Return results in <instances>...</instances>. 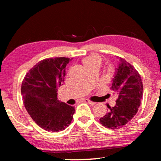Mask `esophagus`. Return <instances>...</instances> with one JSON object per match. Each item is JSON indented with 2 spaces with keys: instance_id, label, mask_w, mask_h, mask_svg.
Returning a JSON list of instances; mask_svg holds the SVG:
<instances>
[{
  "instance_id": "esophagus-1",
  "label": "esophagus",
  "mask_w": 161,
  "mask_h": 161,
  "mask_svg": "<svg viewBox=\"0 0 161 161\" xmlns=\"http://www.w3.org/2000/svg\"><path fill=\"white\" fill-rule=\"evenodd\" d=\"M84 102H86V103H89L90 105H94L96 104V103H94V102H92V101L89 100H88V99H85V100H84Z\"/></svg>"
}]
</instances>
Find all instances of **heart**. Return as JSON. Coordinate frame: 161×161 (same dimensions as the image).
<instances>
[{
	"mask_svg": "<svg viewBox=\"0 0 161 161\" xmlns=\"http://www.w3.org/2000/svg\"><path fill=\"white\" fill-rule=\"evenodd\" d=\"M82 62L86 67V69H88V68L96 67L99 68L100 66L102 63V58L98 55H90V56H88L85 57L82 60ZM107 74L108 75H111L114 72V68L112 66H109L106 69Z\"/></svg>",
	"mask_w": 161,
	"mask_h": 161,
	"instance_id": "obj_1",
	"label": "heart"
}]
</instances>
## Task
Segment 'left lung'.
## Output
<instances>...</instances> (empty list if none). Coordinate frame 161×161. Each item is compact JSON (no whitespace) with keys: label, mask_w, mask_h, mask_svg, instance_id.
Masks as SVG:
<instances>
[{"label":"left lung","mask_w":161,"mask_h":161,"mask_svg":"<svg viewBox=\"0 0 161 161\" xmlns=\"http://www.w3.org/2000/svg\"><path fill=\"white\" fill-rule=\"evenodd\" d=\"M111 89L118 94L114 107L100 119L103 126L111 130L121 128L137 113L143 97V83L140 74L124 58H119Z\"/></svg>","instance_id":"8db88e82"}]
</instances>
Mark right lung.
Segmentation results:
<instances>
[{
    "mask_svg": "<svg viewBox=\"0 0 161 161\" xmlns=\"http://www.w3.org/2000/svg\"><path fill=\"white\" fill-rule=\"evenodd\" d=\"M70 61L65 57L42 60L28 71L22 83L21 94L28 114L47 131L64 130L73 119L75 108L57 97V89L64 81L66 66Z\"/></svg>",
    "mask_w": 161,
    "mask_h": 161,
    "instance_id": "add662e5",
    "label": "right lung"
}]
</instances>
